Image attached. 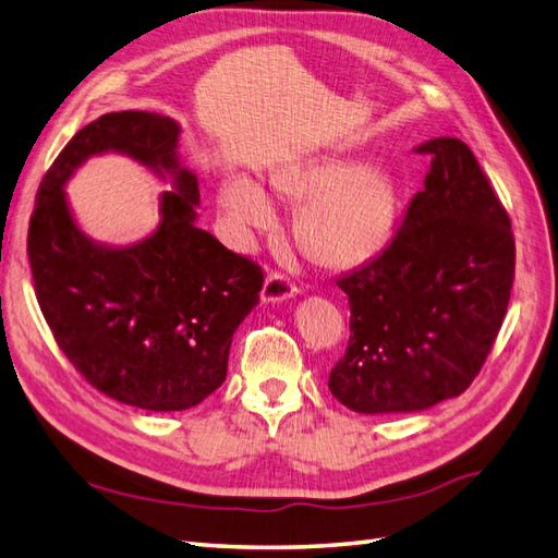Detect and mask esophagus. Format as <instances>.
Listing matches in <instances>:
<instances>
[{
	"label": "esophagus",
	"mask_w": 558,
	"mask_h": 558,
	"mask_svg": "<svg viewBox=\"0 0 558 558\" xmlns=\"http://www.w3.org/2000/svg\"><path fill=\"white\" fill-rule=\"evenodd\" d=\"M296 296V288L292 284V280L282 274H270L264 282L262 290V302L264 304H280L288 302V299Z\"/></svg>",
	"instance_id": "34e87169"
}]
</instances>
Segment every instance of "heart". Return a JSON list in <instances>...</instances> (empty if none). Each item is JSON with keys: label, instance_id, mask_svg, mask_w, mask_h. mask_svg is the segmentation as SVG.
I'll return each mask as SVG.
<instances>
[{"label": "heart", "instance_id": "1", "mask_svg": "<svg viewBox=\"0 0 558 558\" xmlns=\"http://www.w3.org/2000/svg\"><path fill=\"white\" fill-rule=\"evenodd\" d=\"M282 195L311 199L302 217L306 247L327 264H359L387 240L393 195L375 167L353 157L296 162L276 177ZM221 211L242 240H254L278 221L274 199L250 177H231L221 189Z\"/></svg>", "mask_w": 558, "mask_h": 558}]
</instances>
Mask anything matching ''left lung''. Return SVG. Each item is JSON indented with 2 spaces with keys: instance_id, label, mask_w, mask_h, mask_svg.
Here are the masks:
<instances>
[{
  "instance_id": "1",
  "label": "left lung",
  "mask_w": 558,
  "mask_h": 558,
  "mask_svg": "<svg viewBox=\"0 0 558 558\" xmlns=\"http://www.w3.org/2000/svg\"><path fill=\"white\" fill-rule=\"evenodd\" d=\"M424 189L375 259L339 278L351 339L330 373L337 401L398 415L460 396L488 359L513 284V238L474 153L434 138Z\"/></svg>"
}]
</instances>
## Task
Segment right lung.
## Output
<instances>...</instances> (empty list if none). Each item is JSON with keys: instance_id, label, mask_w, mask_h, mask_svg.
Here are the masks:
<instances>
[{"instance_id": "right-lung-1", "label": "right lung", "mask_w": 558, "mask_h": 558, "mask_svg": "<svg viewBox=\"0 0 558 558\" xmlns=\"http://www.w3.org/2000/svg\"><path fill=\"white\" fill-rule=\"evenodd\" d=\"M181 124L143 110L80 130L41 179L27 231L35 294L56 344L94 389L153 412L217 391L240 323L259 304L262 268L197 226V177L181 162ZM118 151L170 183L161 221L130 246L81 231L64 193L89 156Z\"/></svg>"}]
</instances>
